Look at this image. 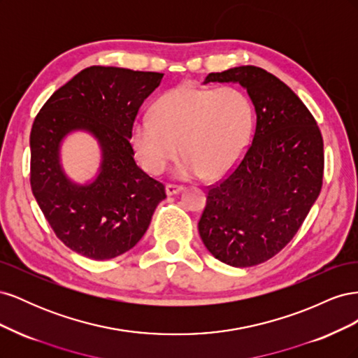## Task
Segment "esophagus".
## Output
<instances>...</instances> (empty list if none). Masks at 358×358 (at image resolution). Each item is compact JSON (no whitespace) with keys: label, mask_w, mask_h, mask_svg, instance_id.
<instances>
[{"label":"esophagus","mask_w":358,"mask_h":358,"mask_svg":"<svg viewBox=\"0 0 358 358\" xmlns=\"http://www.w3.org/2000/svg\"><path fill=\"white\" fill-rule=\"evenodd\" d=\"M183 188L182 187H176V185H167L166 187V194L170 197V196H176V194L182 192Z\"/></svg>","instance_id":"34e87169"}]
</instances>
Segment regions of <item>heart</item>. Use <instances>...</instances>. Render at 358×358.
I'll return each mask as SVG.
<instances>
[{
  "instance_id": "1",
  "label": "heart",
  "mask_w": 358,
  "mask_h": 358,
  "mask_svg": "<svg viewBox=\"0 0 358 358\" xmlns=\"http://www.w3.org/2000/svg\"><path fill=\"white\" fill-rule=\"evenodd\" d=\"M252 127L248 96L233 86L180 85L159 96L152 119L133 125L131 143L142 167L159 175L179 152L178 179L224 176L241 159Z\"/></svg>"
}]
</instances>
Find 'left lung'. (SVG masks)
<instances>
[{
  "mask_svg": "<svg viewBox=\"0 0 358 358\" xmlns=\"http://www.w3.org/2000/svg\"><path fill=\"white\" fill-rule=\"evenodd\" d=\"M210 82L239 83L257 122L252 143L231 175L208 192L199 233L208 251L233 267L276 255L305 221L322 185V137L299 96L272 73L241 66L210 73Z\"/></svg>",
  "mask_w": 358,
  "mask_h": 358,
  "instance_id": "1",
  "label": "left lung"
}]
</instances>
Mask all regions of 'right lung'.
I'll return each mask as SVG.
<instances>
[{"label": "right lung", "mask_w": 358, "mask_h": 358, "mask_svg": "<svg viewBox=\"0 0 358 358\" xmlns=\"http://www.w3.org/2000/svg\"><path fill=\"white\" fill-rule=\"evenodd\" d=\"M162 76L88 67L52 94L32 124V194L58 239L86 258L110 259L134 248L166 199L162 183L136 164L129 143L140 106ZM74 132L90 134L101 148L99 169L86 182L62 167V145Z\"/></svg>", "instance_id": "add662e5"}]
</instances>
